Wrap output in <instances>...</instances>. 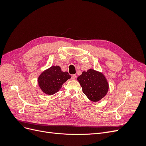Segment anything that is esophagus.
<instances>
[{
  "instance_id": "esophagus-1",
  "label": "esophagus",
  "mask_w": 146,
  "mask_h": 146,
  "mask_svg": "<svg viewBox=\"0 0 146 146\" xmlns=\"http://www.w3.org/2000/svg\"><path fill=\"white\" fill-rule=\"evenodd\" d=\"M76 77H77V75L76 74H73V75H72V79H76Z\"/></svg>"
}]
</instances>
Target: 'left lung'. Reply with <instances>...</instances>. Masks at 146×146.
Instances as JSON below:
<instances>
[{
    "label": "left lung",
    "mask_w": 146,
    "mask_h": 146,
    "mask_svg": "<svg viewBox=\"0 0 146 146\" xmlns=\"http://www.w3.org/2000/svg\"><path fill=\"white\" fill-rule=\"evenodd\" d=\"M83 93L90 100L98 102L107 94L108 83L104 75L93 69L83 72L77 78Z\"/></svg>",
    "instance_id": "obj_1"
}]
</instances>
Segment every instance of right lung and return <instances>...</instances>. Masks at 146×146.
<instances>
[{
	"instance_id": "add662e5",
	"label": "right lung",
	"mask_w": 146,
	"mask_h": 146,
	"mask_svg": "<svg viewBox=\"0 0 146 146\" xmlns=\"http://www.w3.org/2000/svg\"><path fill=\"white\" fill-rule=\"evenodd\" d=\"M71 76L68 72H63L60 66H52L44 70L38 77L39 88L44 93L52 95L58 92L63 84Z\"/></svg>"
}]
</instances>
